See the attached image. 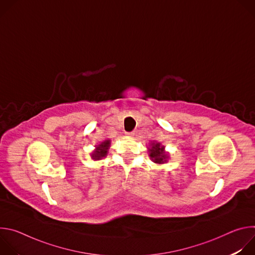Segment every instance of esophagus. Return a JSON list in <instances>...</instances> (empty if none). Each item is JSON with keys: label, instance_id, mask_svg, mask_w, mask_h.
<instances>
[{"label": "esophagus", "instance_id": "34e87169", "mask_svg": "<svg viewBox=\"0 0 255 255\" xmlns=\"http://www.w3.org/2000/svg\"><path fill=\"white\" fill-rule=\"evenodd\" d=\"M134 134H135L134 132H127V133H126V135H127V136H130V137L134 136Z\"/></svg>", "mask_w": 255, "mask_h": 255}]
</instances>
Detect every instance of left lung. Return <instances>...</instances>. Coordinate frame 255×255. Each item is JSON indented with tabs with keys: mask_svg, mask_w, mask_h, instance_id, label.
Returning a JSON list of instances; mask_svg holds the SVG:
<instances>
[{
	"mask_svg": "<svg viewBox=\"0 0 255 255\" xmlns=\"http://www.w3.org/2000/svg\"><path fill=\"white\" fill-rule=\"evenodd\" d=\"M149 146H150L148 148L149 156H150V159L153 162L158 163V164H162V163H165L167 161L168 155L164 151V146H162L161 143L156 142V141H153V142L151 141Z\"/></svg>",
	"mask_w": 255,
	"mask_h": 255,
	"instance_id": "1",
	"label": "left lung"
}]
</instances>
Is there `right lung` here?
I'll return each mask as SVG.
<instances>
[{
  "mask_svg": "<svg viewBox=\"0 0 255 255\" xmlns=\"http://www.w3.org/2000/svg\"><path fill=\"white\" fill-rule=\"evenodd\" d=\"M111 140H105L102 143H100L98 146H96V149L92 152L91 156L95 160H100L104 157L107 156L108 154V149L110 147Z\"/></svg>",
  "mask_w": 255,
  "mask_h": 255,
  "instance_id": "right-lung-1",
  "label": "right lung"
}]
</instances>
